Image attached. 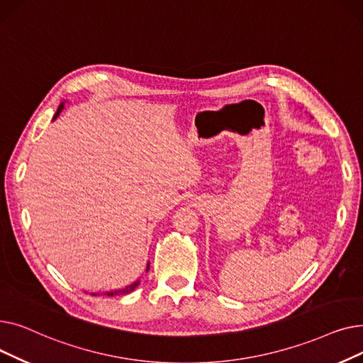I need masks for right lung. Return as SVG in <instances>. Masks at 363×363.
<instances>
[{"instance_id": "right-lung-1", "label": "right lung", "mask_w": 363, "mask_h": 363, "mask_svg": "<svg viewBox=\"0 0 363 363\" xmlns=\"http://www.w3.org/2000/svg\"><path fill=\"white\" fill-rule=\"evenodd\" d=\"M62 108H63V104H60V106H59V108H57V111H55V114H54V119H57V116H59L60 111H62ZM148 268H150V263H148V266H147V271H148ZM138 284H140V281H137V282H133V284L128 285V287H125V289H122V290L107 291V293H104V294H106V296H122V294H129L130 291H133V290H135V289L138 287ZM92 296H97V294H94V293H92Z\"/></svg>"}]
</instances>
